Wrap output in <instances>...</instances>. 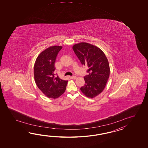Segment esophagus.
Here are the masks:
<instances>
[{"instance_id":"obj_1","label":"esophagus","mask_w":148,"mask_h":148,"mask_svg":"<svg viewBox=\"0 0 148 148\" xmlns=\"http://www.w3.org/2000/svg\"><path fill=\"white\" fill-rule=\"evenodd\" d=\"M69 78L70 79H75L77 78V77L75 76H70Z\"/></svg>"}]
</instances>
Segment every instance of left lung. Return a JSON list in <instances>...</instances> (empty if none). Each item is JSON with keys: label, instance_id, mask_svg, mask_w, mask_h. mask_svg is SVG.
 <instances>
[{"label": "left lung", "instance_id": "8db88e82", "mask_svg": "<svg viewBox=\"0 0 148 148\" xmlns=\"http://www.w3.org/2000/svg\"><path fill=\"white\" fill-rule=\"evenodd\" d=\"M73 50L82 65L88 68L84 76L85 84L81 91L88 97L94 98L104 90L110 76V66L107 58L99 48L82 42L73 45Z\"/></svg>", "mask_w": 148, "mask_h": 148}]
</instances>
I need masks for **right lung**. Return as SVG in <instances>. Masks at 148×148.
<instances>
[{
	"label": "right lung",
	"instance_id": "obj_1",
	"mask_svg": "<svg viewBox=\"0 0 148 148\" xmlns=\"http://www.w3.org/2000/svg\"><path fill=\"white\" fill-rule=\"evenodd\" d=\"M61 49V46H53L45 49L38 56L34 67L35 81L38 88L47 97L54 99L63 94L68 82L54 73L55 61Z\"/></svg>",
	"mask_w": 148,
	"mask_h": 148
}]
</instances>
